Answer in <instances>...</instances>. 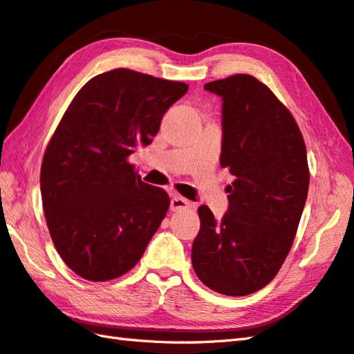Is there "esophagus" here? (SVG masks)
Segmentation results:
<instances>
[{"mask_svg": "<svg viewBox=\"0 0 354 354\" xmlns=\"http://www.w3.org/2000/svg\"><path fill=\"white\" fill-rule=\"evenodd\" d=\"M192 204L187 199H184L183 196H179V194H175V196H171L170 201V209L171 212H181V209H187L190 208Z\"/></svg>", "mask_w": 354, "mask_h": 354, "instance_id": "34e87169", "label": "esophagus"}]
</instances>
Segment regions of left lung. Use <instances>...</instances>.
I'll use <instances>...</instances> for the list:
<instances>
[{
	"instance_id": "1",
	"label": "left lung",
	"mask_w": 354,
	"mask_h": 354,
	"mask_svg": "<svg viewBox=\"0 0 354 354\" xmlns=\"http://www.w3.org/2000/svg\"><path fill=\"white\" fill-rule=\"evenodd\" d=\"M204 88L223 100L221 165L236 179L222 221L198 208L192 263L207 288L243 297L272 281L290 251L309 190L306 145L290 111L254 76Z\"/></svg>"
}]
</instances>
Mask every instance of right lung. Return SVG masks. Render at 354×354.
Wrapping results in <instances>:
<instances>
[{"instance_id":"1","label":"right lung","mask_w":354,"mask_h":354,"mask_svg":"<svg viewBox=\"0 0 354 354\" xmlns=\"http://www.w3.org/2000/svg\"><path fill=\"white\" fill-rule=\"evenodd\" d=\"M183 82L127 68L80 88L45 149L41 194L56 251L73 272L108 281L137 265L170 199L140 179L129 156L160 131Z\"/></svg>"}]
</instances>
